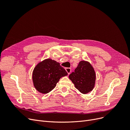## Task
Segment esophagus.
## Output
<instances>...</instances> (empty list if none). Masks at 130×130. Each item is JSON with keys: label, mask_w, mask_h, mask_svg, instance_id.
Masks as SVG:
<instances>
[{"label": "esophagus", "mask_w": 130, "mask_h": 130, "mask_svg": "<svg viewBox=\"0 0 130 130\" xmlns=\"http://www.w3.org/2000/svg\"><path fill=\"white\" fill-rule=\"evenodd\" d=\"M66 70L67 71V72L68 73V74H69L70 73H71V72H72L71 68H66Z\"/></svg>", "instance_id": "esophagus-1"}]
</instances>
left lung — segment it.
<instances>
[{"mask_svg":"<svg viewBox=\"0 0 130 130\" xmlns=\"http://www.w3.org/2000/svg\"><path fill=\"white\" fill-rule=\"evenodd\" d=\"M69 79L75 87L82 94H87L93 89L96 79V75L90 63L81 61L74 72L69 75Z\"/></svg>","mask_w":130,"mask_h":130,"instance_id":"obj_1","label":"left lung"}]
</instances>
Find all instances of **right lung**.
I'll list each match as a JSON object with an SVG mask.
<instances>
[{"label": "right lung", "mask_w": 130, "mask_h": 130, "mask_svg": "<svg viewBox=\"0 0 130 130\" xmlns=\"http://www.w3.org/2000/svg\"><path fill=\"white\" fill-rule=\"evenodd\" d=\"M68 73L58 62L48 58L38 63L32 73L34 87L39 92L46 94L55 87L60 78Z\"/></svg>", "instance_id": "add662e5"}]
</instances>
